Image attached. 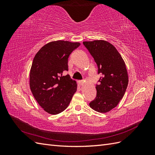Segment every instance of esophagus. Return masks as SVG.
Segmentation results:
<instances>
[{
	"instance_id": "esophagus-1",
	"label": "esophagus",
	"mask_w": 155,
	"mask_h": 155,
	"mask_svg": "<svg viewBox=\"0 0 155 155\" xmlns=\"http://www.w3.org/2000/svg\"><path fill=\"white\" fill-rule=\"evenodd\" d=\"M78 83H79L80 85H83V81H82V80L78 81Z\"/></svg>"
}]
</instances>
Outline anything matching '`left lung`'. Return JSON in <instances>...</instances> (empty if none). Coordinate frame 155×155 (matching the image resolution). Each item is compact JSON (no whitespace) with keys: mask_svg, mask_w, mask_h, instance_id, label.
I'll return each mask as SVG.
<instances>
[{"mask_svg":"<svg viewBox=\"0 0 155 155\" xmlns=\"http://www.w3.org/2000/svg\"><path fill=\"white\" fill-rule=\"evenodd\" d=\"M96 63L98 74H102L96 85V97L89 105L93 110L105 113L114 109L124 97L128 85L125 63L114 46L104 40L84 41Z\"/></svg>","mask_w":155,"mask_h":155,"instance_id":"1","label":"left lung"}]
</instances>
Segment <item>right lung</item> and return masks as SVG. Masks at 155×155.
I'll list each match as a JSON object with an SVG mask.
<instances>
[{
  "mask_svg": "<svg viewBox=\"0 0 155 155\" xmlns=\"http://www.w3.org/2000/svg\"><path fill=\"white\" fill-rule=\"evenodd\" d=\"M79 43L51 41L37 52L30 72V87L35 100L45 111L58 114L68 107L77 91L76 81L68 75V59Z\"/></svg>",
  "mask_w": 155,
  "mask_h": 155,
  "instance_id": "right-lung-1",
  "label": "right lung"
}]
</instances>
